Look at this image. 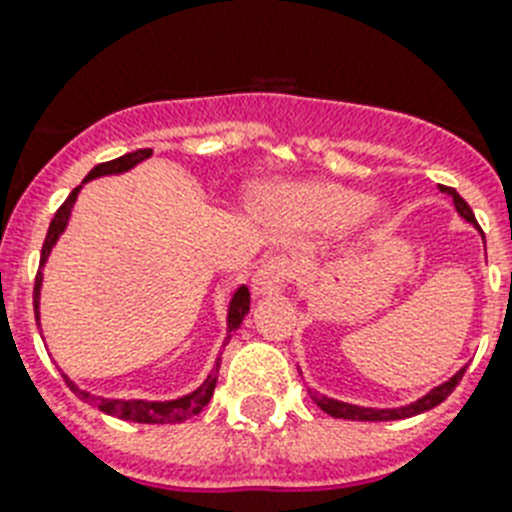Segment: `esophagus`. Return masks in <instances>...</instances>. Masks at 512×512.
<instances>
[{
	"mask_svg": "<svg viewBox=\"0 0 512 512\" xmlns=\"http://www.w3.org/2000/svg\"><path fill=\"white\" fill-rule=\"evenodd\" d=\"M292 276L294 265L289 257H270L268 263L260 265L255 276H252V294L255 297H268V294L278 292Z\"/></svg>",
	"mask_w": 512,
	"mask_h": 512,
	"instance_id": "esophagus-1",
	"label": "esophagus"
}]
</instances>
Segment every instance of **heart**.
<instances>
[{
  "instance_id": "b5f03b06",
  "label": "heart",
  "mask_w": 512,
  "mask_h": 512,
  "mask_svg": "<svg viewBox=\"0 0 512 512\" xmlns=\"http://www.w3.org/2000/svg\"><path fill=\"white\" fill-rule=\"evenodd\" d=\"M289 213L310 228H339L355 218H376L378 210L365 202L360 191L336 184H315L286 197Z\"/></svg>"
}]
</instances>
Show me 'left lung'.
Instances as JSON below:
<instances>
[{"label":"left lung","instance_id":"8db88e82","mask_svg":"<svg viewBox=\"0 0 512 512\" xmlns=\"http://www.w3.org/2000/svg\"><path fill=\"white\" fill-rule=\"evenodd\" d=\"M442 191L447 194V197H452V202H455V210L460 213V218H465L468 223H473V226L479 228V223H476V218H473V213H471V207H468V202L460 197L458 191L450 189V186H442ZM463 373H465V368H460V371L455 373L452 378H447L444 384L434 386L429 394H423L421 400H415V402H410V405H402V407L350 405V402L331 400V397H326V394H318V392H310V397H313L315 405L321 407L323 413L331 415V418H344V421H371V423L402 421V418H413V415H421V413H426V410H431V407L442 405V402L447 400L452 392H455V386H458V381L463 378Z\"/></svg>","mask_w":512,"mask_h":512}]
</instances>
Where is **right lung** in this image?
<instances>
[{"instance_id":"add662e5","label":"right lung","mask_w":512,"mask_h":512,"mask_svg":"<svg viewBox=\"0 0 512 512\" xmlns=\"http://www.w3.org/2000/svg\"><path fill=\"white\" fill-rule=\"evenodd\" d=\"M147 157H152V149H136V152H128V155L118 157V160H110V162H99L97 168H91V173L86 178H83V184L86 181H91V178H99V176H118V173H126V170H131L134 165H139V162H144ZM81 184V186H83ZM81 186H76V189L70 191V197L65 199L60 205V210L54 213L52 223H49V231H47V239H44V247H41V263H39V273H36V284H33V310H36V323H39V297H41V268H44V263H47L49 252H52V247L57 244V239H60V234L65 231V226H68L70 220V210H73V205H76L78 199V191H81ZM249 313V289L247 286H239L234 292V297H231V302H228V328H226V342L231 339V334H234L236 328L242 326L244 315ZM218 371H220V357L215 360L213 371L207 373V378L202 381V384L194 389L191 394H184V397H178V400H165V402H152V400H110V397H94L91 392H83L81 386L73 384L65 373H62V378H65V384L70 386V392L76 394L78 400L89 402V405H97L102 413L107 415H115V418H120V421H134V423H181L186 421V418H191V415H197L202 407L210 402V397H213L215 392V384H218Z\"/></svg>"}]
</instances>
